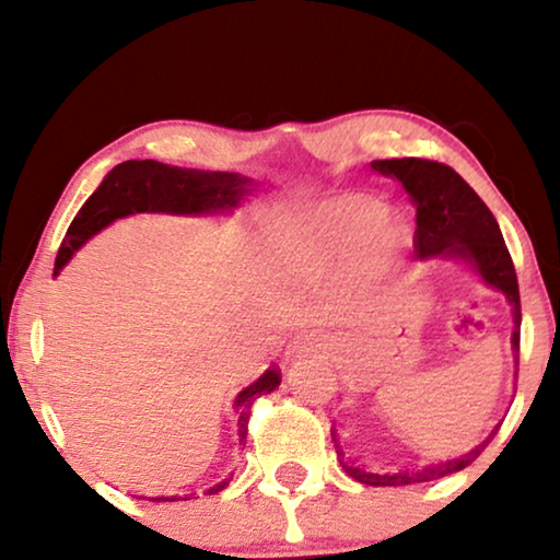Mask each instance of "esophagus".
Returning <instances> with one entry per match:
<instances>
[{"label": "esophagus", "instance_id": "obj_1", "mask_svg": "<svg viewBox=\"0 0 560 560\" xmlns=\"http://www.w3.org/2000/svg\"><path fill=\"white\" fill-rule=\"evenodd\" d=\"M320 351H324V343H320V339H316L313 334H301L288 343V359L318 357Z\"/></svg>", "mask_w": 560, "mask_h": 560}]
</instances>
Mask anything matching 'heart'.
<instances>
[{
    "label": "heart",
    "mask_w": 560,
    "mask_h": 560,
    "mask_svg": "<svg viewBox=\"0 0 560 560\" xmlns=\"http://www.w3.org/2000/svg\"><path fill=\"white\" fill-rule=\"evenodd\" d=\"M408 240L405 221L387 217L380 198L339 194L290 221L280 240V257L295 272L320 270L362 249L370 262L380 265L400 255Z\"/></svg>",
    "instance_id": "1"
}]
</instances>
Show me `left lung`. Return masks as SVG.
Instances as JSON below:
<instances>
[{
    "label": "left lung",
    "mask_w": 560,
    "mask_h": 560,
    "mask_svg": "<svg viewBox=\"0 0 560 560\" xmlns=\"http://www.w3.org/2000/svg\"><path fill=\"white\" fill-rule=\"evenodd\" d=\"M372 167L382 175L400 180L408 190L412 206H416V255L418 259H458L485 285L500 290L508 298L512 308V351H515V366L520 362V288L508 244L502 240L500 224L487 209V203L474 194V188L458 175L454 167L433 163V160L420 158H393L374 160ZM517 377V370H515ZM494 433H489L492 439ZM331 439L336 443V433L331 428ZM481 441L466 454L446 462L425 464L420 469H400V471H366L354 462H347L336 443V454L341 458V469L366 487H405L420 485V481H433L448 474H456L469 466L489 443Z\"/></svg>",
    "instance_id": "left-lung-1"
}]
</instances>
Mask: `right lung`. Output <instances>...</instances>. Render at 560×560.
<instances>
[{
	"label": "right lung",
	"mask_w": 560,
	"mask_h": 560,
	"mask_svg": "<svg viewBox=\"0 0 560 560\" xmlns=\"http://www.w3.org/2000/svg\"><path fill=\"white\" fill-rule=\"evenodd\" d=\"M255 180L240 173L221 171H194V167L165 165L158 160H127L106 175L89 201L81 206L75 219L68 226L66 240L60 244L52 278L68 265L75 252L96 236L102 229L114 224L117 219L132 217V213H173V217H217V213H232L236 206L249 196ZM280 385V372L267 370L262 377L244 387L234 397V408L240 412V443L247 441L249 410L259 395L272 393ZM232 477L219 481L206 494H217L229 487ZM190 494L152 497V502H178L188 500Z\"/></svg>",
	"instance_id": "obj_1"
}]
</instances>
